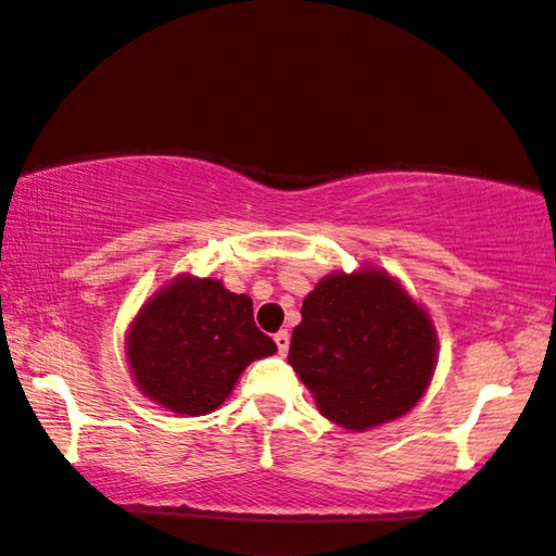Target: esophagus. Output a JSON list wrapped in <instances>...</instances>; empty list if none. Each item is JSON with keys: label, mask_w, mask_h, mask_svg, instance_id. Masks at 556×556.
<instances>
[{"label": "esophagus", "mask_w": 556, "mask_h": 556, "mask_svg": "<svg viewBox=\"0 0 556 556\" xmlns=\"http://www.w3.org/2000/svg\"><path fill=\"white\" fill-rule=\"evenodd\" d=\"M274 341H276V345H278V353H280V355H286V353H288V349H290V337H288V331H278L276 337H274Z\"/></svg>", "instance_id": "34e87169"}]
</instances>
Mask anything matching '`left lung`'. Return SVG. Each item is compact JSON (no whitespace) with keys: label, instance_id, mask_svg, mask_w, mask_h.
I'll return each instance as SVG.
<instances>
[{"label":"left lung","instance_id":"obj_1","mask_svg":"<svg viewBox=\"0 0 556 556\" xmlns=\"http://www.w3.org/2000/svg\"><path fill=\"white\" fill-rule=\"evenodd\" d=\"M300 314L288 361L329 421L365 431L421 400L435 368L433 324L382 270L327 276Z\"/></svg>","mask_w":556,"mask_h":556}]
</instances>
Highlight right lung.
Returning <instances> with one entry per match:
<instances>
[{
	"mask_svg": "<svg viewBox=\"0 0 556 556\" xmlns=\"http://www.w3.org/2000/svg\"><path fill=\"white\" fill-rule=\"evenodd\" d=\"M278 349L254 324L249 295L215 278H176L144 305L128 333V361L142 394L176 414L223 404L251 361Z\"/></svg>",
	"mask_w": 556,
	"mask_h": 556,
	"instance_id": "obj_1",
	"label": "right lung"
}]
</instances>
